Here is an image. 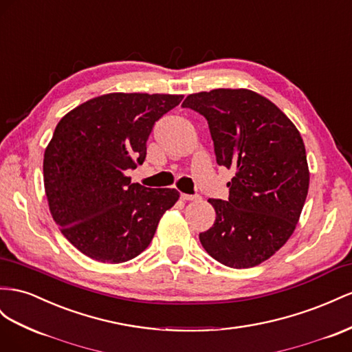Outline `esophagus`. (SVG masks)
<instances>
[{
	"label": "esophagus",
	"mask_w": 352,
	"mask_h": 352,
	"mask_svg": "<svg viewBox=\"0 0 352 352\" xmlns=\"http://www.w3.org/2000/svg\"><path fill=\"white\" fill-rule=\"evenodd\" d=\"M180 198L185 199V201H197L199 199V195H189V194H180Z\"/></svg>",
	"instance_id": "obj_1"
}]
</instances>
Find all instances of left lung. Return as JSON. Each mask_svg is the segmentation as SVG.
Returning a JSON list of instances; mask_svg holds the SVG:
<instances>
[{"label":"left lung","mask_w":352,"mask_h":352,"mask_svg":"<svg viewBox=\"0 0 352 352\" xmlns=\"http://www.w3.org/2000/svg\"><path fill=\"white\" fill-rule=\"evenodd\" d=\"M206 117L219 166L232 168L230 198L213 199L216 221L199 234L206 252L230 268H252L287 243L309 188L305 145L278 107L247 89L189 94Z\"/></svg>","instance_id":"obj_1"}]
</instances>
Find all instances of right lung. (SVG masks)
<instances>
[{"mask_svg": "<svg viewBox=\"0 0 352 352\" xmlns=\"http://www.w3.org/2000/svg\"><path fill=\"white\" fill-rule=\"evenodd\" d=\"M182 94L109 93L74 108L56 126L43 173L53 219L74 247L103 263L127 262L153 241L179 199L170 188L131 184L155 121Z\"/></svg>", "mask_w": 352, "mask_h": 352, "instance_id": "right-lung-1", "label": "right lung"}]
</instances>
